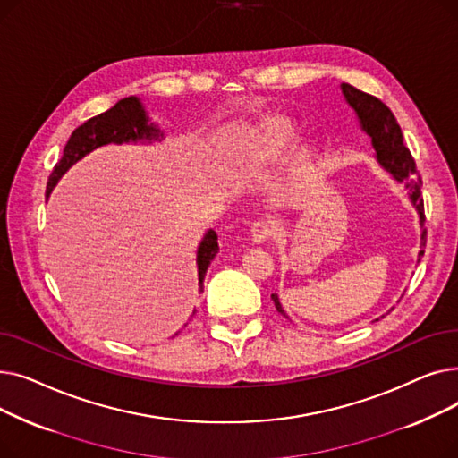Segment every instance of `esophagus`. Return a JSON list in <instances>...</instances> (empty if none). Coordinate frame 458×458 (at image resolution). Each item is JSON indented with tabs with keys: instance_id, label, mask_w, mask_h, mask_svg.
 I'll return each instance as SVG.
<instances>
[{
	"instance_id": "34e87169",
	"label": "esophagus",
	"mask_w": 458,
	"mask_h": 458,
	"mask_svg": "<svg viewBox=\"0 0 458 458\" xmlns=\"http://www.w3.org/2000/svg\"><path fill=\"white\" fill-rule=\"evenodd\" d=\"M250 233H252V242H254V243L267 242V239L275 233V223L269 221V219L256 221V223L250 226Z\"/></svg>"
}]
</instances>
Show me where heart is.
Returning a JSON list of instances; mask_svg holds the SVG:
<instances>
[{
    "label": "heart",
    "instance_id": "b5f03b06",
    "mask_svg": "<svg viewBox=\"0 0 458 458\" xmlns=\"http://www.w3.org/2000/svg\"><path fill=\"white\" fill-rule=\"evenodd\" d=\"M299 137V126L290 118H269L263 123L245 142V152L250 157H276L284 154ZM311 159V150L302 148L287 171V187H293L302 180Z\"/></svg>",
    "mask_w": 458,
    "mask_h": 458
}]
</instances>
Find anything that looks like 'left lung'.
I'll return each instance as SVG.
<instances>
[{"label": "left lung", "mask_w": 458, "mask_h": 458, "mask_svg": "<svg viewBox=\"0 0 458 458\" xmlns=\"http://www.w3.org/2000/svg\"><path fill=\"white\" fill-rule=\"evenodd\" d=\"M342 92H344L345 102L356 113L360 128H362V131H366L369 135L378 165L388 174H392L394 180L404 183L406 189L411 191L408 192V199H411L412 206L418 211L420 228H421V243H420L421 250L418 252V263H420V259L425 252L423 247L427 242V230L423 228L425 213H423V199H421V187H420L421 180L418 176L412 154L403 142V131L397 124L394 113L378 98H375V96L358 90L349 83H342ZM271 299L280 314L285 316V311L278 301V295L273 293ZM375 321H378V319H375Z\"/></svg>", "instance_id": "1"}]
</instances>
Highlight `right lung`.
<instances>
[{"label": "right lung", "instance_id": "add662e5", "mask_svg": "<svg viewBox=\"0 0 458 458\" xmlns=\"http://www.w3.org/2000/svg\"><path fill=\"white\" fill-rule=\"evenodd\" d=\"M159 142L163 140V131L152 123L147 114L140 98L128 96V98L118 100L106 113L89 118L85 124L74 130L70 135L66 147L59 163L55 165L54 173L46 185V199H50L57 182L66 174L70 166H74L80 159H83L92 150L106 147V144H126V142ZM219 252L215 230H208L197 250V267H199V285L202 292L206 271L211 266L213 258ZM197 311V310H195ZM192 311V314H195Z\"/></svg>", "mask_w": 458, "mask_h": 458}]
</instances>
